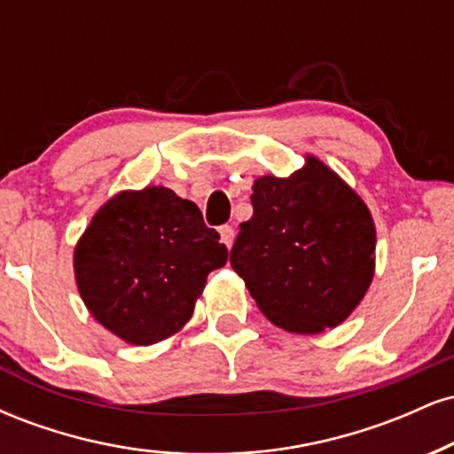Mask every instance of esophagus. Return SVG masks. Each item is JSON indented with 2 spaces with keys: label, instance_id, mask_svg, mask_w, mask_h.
I'll use <instances>...</instances> for the list:
<instances>
[{
  "label": "esophagus",
  "instance_id": "1",
  "mask_svg": "<svg viewBox=\"0 0 454 454\" xmlns=\"http://www.w3.org/2000/svg\"><path fill=\"white\" fill-rule=\"evenodd\" d=\"M220 237H222V243L226 245L228 249H231L232 243H234V228L232 226H222L220 228Z\"/></svg>",
  "mask_w": 454,
  "mask_h": 454
}]
</instances>
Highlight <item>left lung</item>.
Segmentation results:
<instances>
[{
	"label": "left lung",
	"instance_id": "left-lung-1",
	"mask_svg": "<svg viewBox=\"0 0 454 454\" xmlns=\"http://www.w3.org/2000/svg\"><path fill=\"white\" fill-rule=\"evenodd\" d=\"M231 264L275 326L317 335L356 309L376 273V223L364 200L316 155L252 185Z\"/></svg>",
	"mask_w": 454,
	"mask_h": 454
}]
</instances>
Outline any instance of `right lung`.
Instances as JSON below:
<instances>
[{"label":"right lung","instance_id":"1","mask_svg":"<svg viewBox=\"0 0 454 454\" xmlns=\"http://www.w3.org/2000/svg\"><path fill=\"white\" fill-rule=\"evenodd\" d=\"M226 260L194 202L147 185L96 211L74 247V279L96 322L129 346H151L190 322L207 278Z\"/></svg>","mask_w":454,"mask_h":454}]
</instances>
